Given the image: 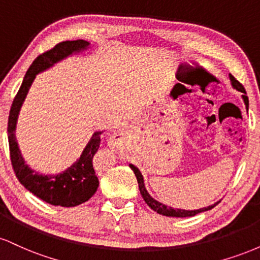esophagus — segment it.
<instances>
[{
  "label": "esophagus",
  "instance_id": "34e87169",
  "mask_svg": "<svg viewBox=\"0 0 260 260\" xmlns=\"http://www.w3.org/2000/svg\"><path fill=\"white\" fill-rule=\"evenodd\" d=\"M124 136H126L124 131H118V132L113 133L111 138L109 139V147L115 149H122V140H123Z\"/></svg>",
  "mask_w": 260,
  "mask_h": 260
}]
</instances>
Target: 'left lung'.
I'll return each mask as SVG.
<instances>
[{
    "instance_id": "left-lung-1",
    "label": "left lung",
    "mask_w": 260,
    "mask_h": 260,
    "mask_svg": "<svg viewBox=\"0 0 260 260\" xmlns=\"http://www.w3.org/2000/svg\"><path fill=\"white\" fill-rule=\"evenodd\" d=\"M229 77H230V80H231V85H232V88L236 89V90H238V91L243 92L242 99H243V101H244V105H246L247 111H248V105H249V103H248V98H247V95H246V90H244L243 85L241 84V83L238 82V80L236 79L235 77L232 76V74H230ZM178 85H180V84L175 85V86H174V89H172V91H171V96L174 98V99H177V94H176V90H177V86H178ZM129 168L133 170L134 175H136L137 181H138V184H139L140 194H142L143 199H144L145 203H147V204L149 205V207H150L151 209H153L154 211H156V213L161 214V215H165V216H172V217H187V216H194V215H197V214L203 213V211H208V210H210V209H213L214 207H215L216 204H219V203H220V201H219V202L214 203L213 205H209V207H207V208L197 209V210H184V209H174L172 207H168V205H165V204H162V203L157 202L156 199H154L153 197H151L150 194H149L148 190H147V188H145V184H144V178H143V175H142V172L139 171V169H138V168H136V166L132 165V164H131V165H129Z\"/></svg>"
}]
</instances>
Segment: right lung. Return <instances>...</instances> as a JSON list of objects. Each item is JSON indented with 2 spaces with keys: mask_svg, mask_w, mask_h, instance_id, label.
<instances>
[{
  "mask_svg": "<svg viewBox=\"0 0 260 260\" xmlns=\"http://www.w3.org/2000/svg\"><path fill=\"white\" fill-rule=\"evenodd\" d=\"M89 47L90 43L85 40L62 41L50 51H46L35 58L28 72L25 73L17 96L14 98L8 117V143L14 174L29 192L51 205H59L64 208L77 207L89 201L95 194L99 187V180L95 175L92 157L100 147V136L104 131L94 132L79 159L70 168L61 174L43 175L29 168L23 159L16 138L18 116L29 89L37 78V74L49 70L62 59L85 51Z\"/></svg>",
  "mask_w": 260,
  "mask_h": 260,
  "instance_id": "add662e5",
  "label": "right lung"
}]
</instances>
